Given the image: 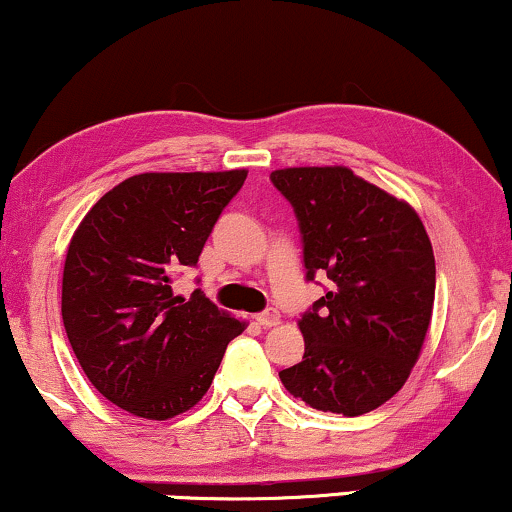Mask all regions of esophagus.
Returning <instances> with one entry per match:
<instances>
[{"label": "esophagus", "instance_id": "34e87169", "mask_svg": "<svg viewBox=\"0 0 512 512\" xmlns=\"http://www.w3.org/2000/svg\"><path fill=\"white\" fill-rule=\"evenodd\" d=\"M256 323L263 327H273L280 323V311H275V308H266V311H261L256 315Z\"/></svg>", "mask_w": 512, "mask_h": 512}]
</instances>
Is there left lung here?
I'll return each instance as SVG.
<instances>
[{
    "mask_svg": "<svg viewBox=\"0 0 512 512\" xmlns=\"http://www.w3.org/2000/svg\"><path fill=\"white\" fill-rule=\"evenodd\" d=\"M270 180L299 220L306 280H332L301 315L304 358L280 380L323 413H370L406 384L430 327L437 268L425 225L344 166L282 168Z\"/></svg>",
    "mask_w": 512,
    "mask_h": 512,
    "instance_id": "1",
    "label": "left lung"
}]
</instances>
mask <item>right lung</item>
<instances>
[{
	"label": "right lung",
	"instance_id": "obj_1",
	"mask_svg": "<svg viewBox=\"0 0 512 512\" xmlns=\"http://www.w3.org/2000/svg\"><path fill=\"white\" fill-rule=\"evenodd\" d=\"M246 170L142 173L90 208L68 244L61 315L82 372L137 418L168 420L197 406L242 320L201 294H173L197 266Z\"/></svg>",
	"mask_w": 512,
	"mask_h": 512
}]
</instances>
